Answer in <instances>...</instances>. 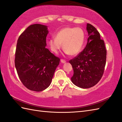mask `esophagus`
I'll return each mask as SVG.
<instances>
[{"label":"esophagus","mask_w":122,"mask_h":122,"mask_svg":"<svg viewBox=\"0 0 122 122\" xmlns=\"http://www.w3.org/2000/svg\"><path fill=\"white\" fill-rule=\"evenodd\" d=\"M61 62L62 63H66V61L65 60H64V59H61Z\"/></svg>","instance_id":"esophagus-1"}]
</instances>
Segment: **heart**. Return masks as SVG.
<instances>
[{"label":"heart","mask_w":122,"mask_h":122,"mask_svg":"<svg viewBox=\"0 0 122 122\" xmlns=\"http://www.w3.org/2000/svg\"><path fill=\"white\" fill-rule=\"evenodd\" d=\"M85 41L83 31L79 28H64L56 33L55 37H52L49 41L51 51L58 53L63 45L67 54L76 56L83 48Z\"/></svg>","instance_id":"1"}]
</instances>
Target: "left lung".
Here are the masks:
<instances>
[{"mask_svg": "<svg viewBox=\"0 0 122 122\" xmlns=\"http://www.w3.org/2000/svg\"><path fill=\"white\" fill-rule=\"evenodd\" d=\"M88 42L83 50L69 61L73 69L71 81L76 86L87 89L100 81L104 73L107 60V50L100 33L87 24Z\"/></svg>", "mask_w": 122, "mask_h": 122, "instance_id": "1", "label": "left lung"}]
</instances>
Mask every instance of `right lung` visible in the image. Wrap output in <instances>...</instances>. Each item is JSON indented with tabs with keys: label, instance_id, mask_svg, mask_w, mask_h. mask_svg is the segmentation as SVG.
Returning <instances> with one entry per match:
<instances>
[{
	"label": "right lung",
	"instance_id": "1",
	"mask_svg": "<svg viewBox=\"0 0 122 122\" xmlns=\"http://www.w3.org/2000/svg\"><path fill=\"white\" fill-rule=\"evenodd\" d=\"M47 27L30 25L20 35L15 49V64L20 81L28 89L40 92L52 79L60 59L46 48Z\"/></svg>",
	"mask_w": 122,
	"mask_h": 122
}]
</instances>
